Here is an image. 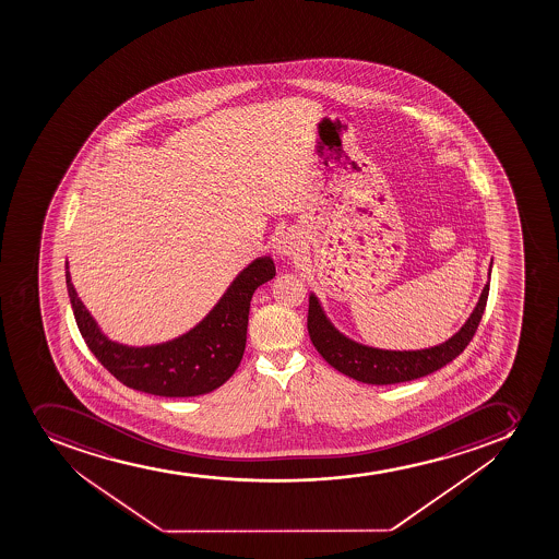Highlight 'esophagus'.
I'll list each match as a JSON object with an SVG mask.
<instances>
[{
	"label": "esophagus",
	"mask_w": 559,
	"mask_h": 559,
	"mask_svg": "<svg viewBox=\"0 0 559 559\" xmlns=\"http://www.w3.org/2000/svg\"><path fill=\"white\" fill-rule=\"evenodd\" d=\"M300 235L295 229L283 231L275 238V253L281 257H294L300 251Z\"/></svg>",
	"instance_id": "esophagus-1"
}]
</instances>
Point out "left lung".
I'll return each mask as SVG.
<instances>
[{"label":"left lung","instance_id":"1","mask_svg":"<svg viewBox=\"0 0 559 559\" xmlns=\"http://www.w3.org/2000/svg\"><path fill=\"white\" fill-rule=\"evenodd\" d=\"M490 275H492V260L488 267V281L483 288L476 308L466 319L459 332L444 343L436 344L430 348L420 349H384L357 343L338 330L322 302L313 292H310V310H308V332L311 343L322 359L332 365L344 376L366 384H397V382L414 381L419 377L430 376L441 370L442 366L452 362L476 333L481 322L485 306H487L488 289H490Z\"/></svg>","mask_w":559,"mask_h":559}]
</instances>
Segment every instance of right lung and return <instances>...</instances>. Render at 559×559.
Returning <instances> with one entry per match:
<instances>
[{
  "label": "right lung",
  "instance_id": "right-lung-1",
  "mask_svg": "<svg viewBox=\"0 0 559 559\" xmlns=\"http://www.w3.org/2000/svg\"><path fill=\"white\" fill-rule=\"evenodd\" d=\"M273 276L275 262L270 254L257 257L189 332L166 343L129 346L107 337L78 297L66 262L67 294L88 349L126 386L160 397L204 395L235 373L246 348L249 302L254 289Z\"/></svg>",
  "mask_w": 559,
  "mask_h": 559
}]
</instances>
